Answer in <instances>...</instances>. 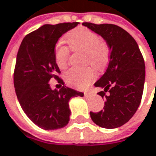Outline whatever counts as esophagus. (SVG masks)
Wrapping results in <instances>:
<instances>
[{
	"mask_svg": "<svg viewBox=\"0 0 156 156\" xmlns=\"http://www.w3.org/2000/svg\"><path fill=\"white\" fill-rule=\"evenodd\" d=\"M84 95L86 96V97H91V96H93L94 93L92 91H90V90H87V91H85L84 92Z\"/></svg>",
	"mask_w": 156,
	"mask_h": 156,
	"instance_id": "1",
	"label": "esophagus"
}]
</instances>
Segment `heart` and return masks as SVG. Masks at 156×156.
Returning a JSON list of instances; mask_svg holds the SVG:
<instances>
[{
	"mask_svg": "<svg viewBox=\"0 0 156 156\" xmlns=\"http://www.w3.org/2000/svg\"><path fill=\"white\" fill-rule=\"evenodd\" d=\"M66 41L74 52H83L85 64H92L95 69H104L109 62L110 51L108 44L101 40L97 33L87 27H79L70 31ZM69 50L67 47L57 45L55 49V60L60 69H65L69 63ZM66 82L77 88L87 87L95 79V70L93 67L72 68L64 75Z\"/></svg>",
	"mask_w": 156,
	"mask_h": 156,
	"instance_id": "heart-1",
	"label": "heart"
}]
</instances>
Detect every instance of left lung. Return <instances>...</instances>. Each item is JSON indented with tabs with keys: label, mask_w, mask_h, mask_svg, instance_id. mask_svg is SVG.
<instances>
[{
	"label": "left lung",
	"mask_w": 156,
	"mask_h": 156,
	"mask_svg": "<svg viewBox=\"0 0 156 156\" xmlns=\"http://www.w3.org/2000/svg\"><path fill=\"white\" fill-rule=\"evenodd\" d=\"M107 41L110 57L105 74L94 83L104 90L98 93L106 100L99 112H90L94 122L104 129H115L128 122L141 103L145 63L137 42L126 30L114 24L83 22ZM108 92V96L105 93Z\"/></svg>",
	"instance_id": "8db88e82"
}]
</instances>
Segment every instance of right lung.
<instances>
[{
    "mask_svg": "<svg viewBox=\"0 0 156 156\" xmlns=\"http://www.w3.org/2000/svg\"><path fill=\"white\" fill-rule=\"evenodd\" d=\"M78 24L43 25L27 34L19 48L14 71L15 93L24 113L41 129L54 130L65 127L71 114L69 100L84 95L64 86L55 60L59 38ZM53 78L63 85L60 90L51 89L49 81Z\"/></svg>",
    "mask_w": 156,
    "mask_h": 156,
    "instance_id": "1",
    "label": "right lung"
}]
</instances>
